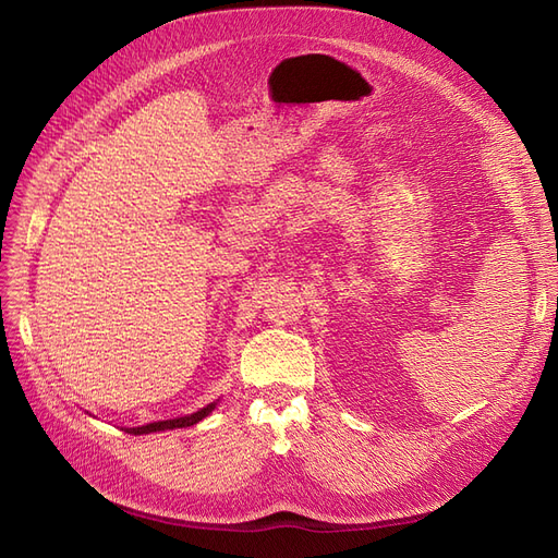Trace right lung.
Instances as JSON below:
<instances>
[{"mask_svg":"<svg viewBox=\"0 0 558 558\" xmlns=\"http://www.w3.org/2000/svg\"><path fill=\"white\" fill-rule=\"evenodd\" d=\"M214 404H216V402L207 404V408H202L199 412L189 414V416L170 418V421H156V424H146V426H142V428H132L130 433H134V435H144V433H156V430H170V428H189V426H195L197 421H202V418H205V416L214 410Z\"/></svg>","mask_w":558,"mask_h":558,"instance_id":"right-lung-1","label":"right lung"}]
</instances>
